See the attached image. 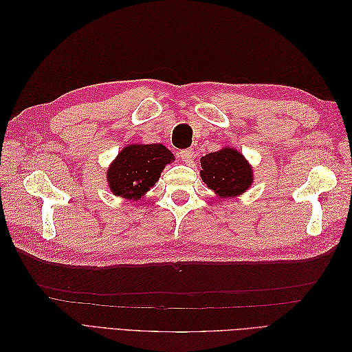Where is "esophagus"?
<instances>
[{"mask_svg": "<svg viewBox=\"0 0 352 352\" xmlns=\"http://www.w3.org/2000/svg\"><path fill=\"white\" fill-rule=\"evenodd\" d=\"M179 158H182V162L189 163L190 160L194 158V150L192 148H186V150H180L179 151Z\"/></svg>", "mask_w": 352, "mask_h": 352, "instance_id": "esophagus-1", "label": "esophagus"}]
</instances>
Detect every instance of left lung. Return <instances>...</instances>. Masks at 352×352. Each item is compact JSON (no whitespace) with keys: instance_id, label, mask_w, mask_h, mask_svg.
Listing matches in <instances>:
<instances>
[{"instance_id":"8db88e82","label":"left lung","mask_w":352,"mask_h":352,"mask_svg":"<svg viewBox=\"0 0 352 352\" xmlns=\"http://www.w3.org/2000/svg\"><path fill=\"white\" fill-rule=\"evenodd\" d=\"M201 179L221 197H236L252 182V170L242 154L232 148L210 153L201 158Z\"/></svg>"}]
</instances>
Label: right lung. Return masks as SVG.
Wrapping results in <instances>:
<instances>
[{"instance_id": "add662e5", "label": "right lung", "mask_w": 352, "mask_h": 352, "mask_svg": "<svg viewBox=\"0 0 352 352\" xmlns=\"http://www.w3.org/2000/svg\"><path fill=\"white\" fill-rule=\"evenodd\" d=\"M172 160L173 154L162 144L126 146L107 172L110 189L119 197L141 198Z\"/></svg>"}]
</instances>
